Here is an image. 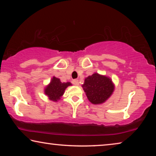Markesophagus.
Listing matches in <instances>:
<instances>
[{
	"mask_svg": "<svg viewBox=\"0 0 156 156\" xmlns=\"http://www.w3.org/2000/svg\"><path fill=\"white\" fill-rule=\"evenodd\" d=\"M72 83L74 84V85H76V86H78L79 85V82H78V80H72Z\"/></svg>",
	"mask_w": 156,
	"mask_h": 156,
	"instance_id": "esophagus-1",
	"label": "esophagus"
}]
</instances>
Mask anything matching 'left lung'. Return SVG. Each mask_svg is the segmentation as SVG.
<instances>
[{"label":"left lung","instance_id":"1","mask_svg":"<svg viewBox=\"0 0 156 156\" xmlns=\"http://www.w3.org/2000/svg\"><path fill=\"white\" fill-rule=\"evenodd\" d=\"M82 87L89 102L94 105L104 103L111 97L115 89L112 79L96 72L85 78Z\"/></svg>","mask_w":156,"mask_h":156}]
</instances>
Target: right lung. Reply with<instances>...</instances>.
I'll use <instances>...</instances> for the list:
<instances>
[{
    "label": "right lung",
    "mask_w": 156,
    "mask_h": 156,
    "mask_svg": "<svg viewBox=\"0 0 156 156\" xmlns=\"http://www.w3.org/2000/svg\"><path fill=\"white\" fill-rule=\"evenodd\" d=\"M71 85H72V84L69 82L62 83L60 78L53 76L50 83L44 87V93L48 97L49 100L57 102L63 96L65 89Z\"/></svg>",
    "instance_id": "1"
}]
</instances>
